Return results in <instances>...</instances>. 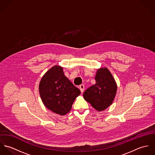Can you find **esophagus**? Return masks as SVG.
Masks as SVG:
<instances>
[{
  "mask_svg": "<svg viewBox=\"0 0 155 155\" xmlns=\"http://www.w3.org/2000/svg\"><path fill=\"white\" fill-rule=\"evenodd\" d=\"M84 88H85V86H84V85L82 84V85H81L79 86V89H80L81 92H83L84 91Z\"/></svg>",
  "mask_w": 155,
  "mask_h": 155,
  "instance_id": "obj_1",
  "label": "esophagus"
}]
</instances>
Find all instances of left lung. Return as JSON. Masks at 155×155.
<instances>
[{
    "instance_id": "1",
    "label": "left lung",
    "mask_w": 155,
    "mask_h": 155,
    "mask_svg": "<svg viewBox=\"0 0 155 155\" xmlns=\"http://www.w3.org/2000/svg\"><path fill=\"white\" fill-rule=\"evenodd\" d=\"M96 84L84 93V99L97 111L104 110L113 103L117 92V84L110 70L106 67L97 70Z\"/></svg>"
}]
</instances>
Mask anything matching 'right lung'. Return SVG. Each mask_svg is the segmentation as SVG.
I'll use <instances>...</instances> for the list:
<instances>
[{"mask_svg":"<svg viewBox=\"0 0 155 155\" xmlns=\"http://www.w3.org/2000/svg\"><path fill=\"white\" fill-rule=\"evenodd\" d=\"M39 91L45 106L61 116L70 111L74 101L81 94V91L65 76L63 67L58 65L45 73Z\"/></svg>","mask_w":155,"mask_h":155,"instance_id":"1","label":"right lung"}]
</instances>
